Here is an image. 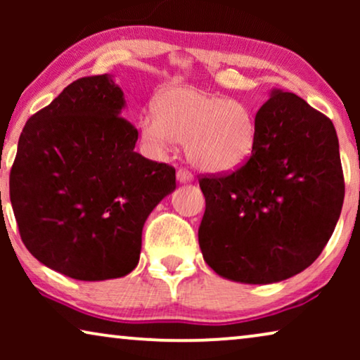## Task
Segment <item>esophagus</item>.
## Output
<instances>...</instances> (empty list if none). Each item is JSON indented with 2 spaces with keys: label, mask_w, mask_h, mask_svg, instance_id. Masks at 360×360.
<instances>
[{
  "label": "esophagus",
  "mask_w": 360,
  "mask_h": 360,
  "mask_svg": "<svg viewBox=\"0 0 360 360\" xmlns=\"http://www.w3.org/2000/svg\"><path fill=\"white\" fill-rule=\"evenodd\" d=\"M176 180H179L180 184H191V181H193V175H191V172L186 169H179L176 170Z\"/></svg>",
  "instance_id": "34e87169"
}]
</instances>
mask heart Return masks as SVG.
I'll return each mask as SVG.
<instances>
[{
	"instance_id": "b5f03b06",
	"label": "heart",
	"mask_w": 360,
	"mask_h": 360,
	"mask_svg": "<svg viewBox=\"0 0 360 360\" xmlns=\"http://www.w3.org/2000/svg\"><path fill=\"white\" fill-rule=\"evenodd\" d=\"M139 131L154 154L185 144L190 164L210 174L240 169L257 144L255 117L244 103L190 86L162 93L155 116L142 117Z\"/></svg>"
}]
</instances>
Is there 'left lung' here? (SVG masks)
<instances>
[{
    "label": "left lung",
    "instance_id": "8db88e82",
    "mask_svg": "<svg viewBox=\"0 0 360 360\" xmlns=\"http://www.w3.org/2000/svg\"><path fill=\"white\" fill-rule=\"evenodd\" d=\"M257 144L229 175L203 176L205 262L233 282L287 280L323 252L339 219L344 176L333 122L293 93L272 90L255 115Z\"/></svg>",
    "mask_w": 360,
    "mask_h": 360
}]
</instances>
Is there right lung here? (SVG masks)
Returning <instances> with one entry per match:
<instances>
[{
	"instance_id": "add662e5",
	"label": "right lung",
	"mask_w": 360,
	"mask_h": 360,
	"mask_svg": "<svg viewBox=\"0 0 360 360\" xmlns=\"http://www.w3.org/2000/svg\"><path fill=\"white\" fill-rule=\"evenodd\" d=\"M111 75L73 82L31 116L18 142L9 196L19 234L46 267L75 280L124 277L139 262L142 228L175 190V169L134 150Z\"/></svg>"
}]
</instances>
